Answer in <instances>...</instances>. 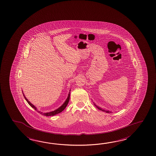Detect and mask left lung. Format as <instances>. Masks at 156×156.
<instances>
[{
	"label": "left lung",
	"mask_w": 156,
	"mask_h": 156,
	"mask_svg": "<svg viewBox=\"0 0 156 156\" xmlns=\"http://www.w3.org/2000/svg\"><path fill=\"white\" fill-rule=\"evenodd\" d=\"M94 105L95 106H96V108H98V109H99L100 110H101V111H104V112H107V113H111V112H112V111H109V110H104L103 108H100L99 106H97L96 104H94Z\"/></svg>",
	"instance_id": "obj_1"
}]
</instances>
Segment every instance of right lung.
<instances>
[{
	"mask_svg": "<svg viewBox=\"0 0 156 156\" xmlns=\"http://www.w3.org/2000/svg\"><path fill=\"white\" fill-rule=\"evenodd\" d=\"M69 91H70V90ZM22 93H23V96H24L25 100L27 102L28 104H29V105L31 106L32 108H34L36 111H37L38 112V113L41 114L42 115L46 116H54V115H55L58 114H59L60 112H62V111L66 108V106L68 105V104L69 101L70 92H69V94H68V96L67 98L66 99V101L63 103V104H62V105L60 107H59L58 108L56 109L55 110H54V111H50V112H41V111H38V110L37 109V108H36L33 104H32L26 98V96H24L23 91H22Z\"/></svg>",
	"mask_w": 156,
	"mask_h": 156,
	"instance_id": "obj_1",
	"label": "right lung"
}]
</instances>
